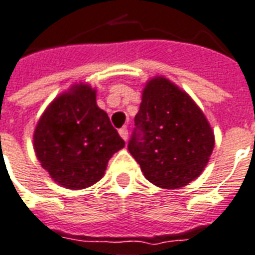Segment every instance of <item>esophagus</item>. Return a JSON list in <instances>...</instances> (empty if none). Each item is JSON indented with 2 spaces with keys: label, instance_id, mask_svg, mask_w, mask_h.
I'll return each mask as SVG.
<instances>
[{
  "label": "esophagus",
  "instance_id": "1",
  "mask_svg": "<svg viewBox=\"0 0 255 255\" xmlns=\"http://www.w3.org/2000/svg\"><path fill=\"white\" fill-rule=\"evenodd\" d=\"M118 133H120V135L122 137V138L128 139V137H129V130L126 129V128H121L120 130H118Z\"/></svg>",
  "mask_w": 255,
  "mask_h": 255
}]
</instances>
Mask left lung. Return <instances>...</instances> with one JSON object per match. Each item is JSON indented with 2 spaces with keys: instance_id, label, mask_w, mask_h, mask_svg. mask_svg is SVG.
Returning <instances> with one entry per match:
<instances>
[{
  "instance_id": "8db88e82",
  "label": "left lung",
  "mask_w": 255,
  "mask_h": 255,
  "mask_svg": "<svg viewBox=\"0 0 255 255\" xmlns=\"http://www.w3.org/2000/svg\"><path fill=\"white\" fill-rule=\"evenodd\" d=\"M134 126L128 149L157 187H184L207 165L211 126L196 103L165 78L146 84Z\"/></svg>"
}]
</instances>
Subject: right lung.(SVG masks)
Segmentation results:
<instances>
[{"instance_id": "right-lung-1", "label": "right lung", "mask_w": 255, "mask_h": 255, "mask_svg": "<svg viewBox=\"0 0 255 255\" xmlns=\"http://www.w3.org/2000/svg\"><path fill=\"white\" fill-rule=\"evenodd\" d=\"M39 161L55 181L82 189L102 179L112 156L125 146L86 84L53 101L33 135Z\"/></svg>"}]
</instances>
